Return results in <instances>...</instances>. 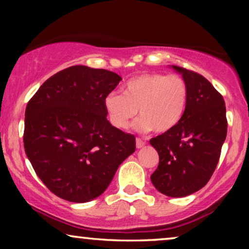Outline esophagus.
<instances>
[{
    "mask_svg": "<svg viewBox=\"0 0 249 249\" xmlns=\"http://www.w3.org/2000/svg\"><path fill=\"white\" fill-rule=\"evenodd\" d=\"M145 144H146V142L142 141V139H141V138L136 139V147H137V148H142L145 146Z\"/></svg>",
    "mask_w": 249,
    "mask_h": 249,
    "instance_id": "obj_1",
    "label": "esophagus"
}]
</instances>
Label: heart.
I'll return each mask as SVG.
<instances>
[{
    "mask_svg": "<svg viewBox=\"0 0 249 249\" xmlns=\"http://www.w3.org/2000/svg\"><path fill=\"white\" fill-rule=\"evenodd\" d=\"M188 98V85L179 74L142 73L129 79L122 93L107 94L104 107L115 128H128L138 112L141 118L135 122L137 130L165 132L181 120Z\"/></svg>",
    "mask_w": 249,
    "mask_h": 249,
    "instance_id": "heart-1",
    "label": "heart"
}]
</instances>
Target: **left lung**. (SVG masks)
Returning <instances> with one entry per match:
<instances>
[{
	"label": "left lung",
	"mask_w": 249,
	"mask_h": 249,
	"mask_svg": "<svg viewBox=\"0 0 249 249\" xmlns=\"http://www.w3.org/2000/svg\"><path fill=\"white\" fill-rule=\"evenodd\" d=\"M189 88L185 114L175 128L152 138L159 153V166L152 183L169 197H185L209 182L219 162L227 137L226 104L206 78L172 66Z\"/></svg>",
	"instance_id": "obj_1"
}]
</instances>
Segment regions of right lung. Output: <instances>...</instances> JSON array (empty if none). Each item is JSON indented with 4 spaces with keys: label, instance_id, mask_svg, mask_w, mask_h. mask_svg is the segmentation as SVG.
<instances>
[{
    "label": "right lung",
    "instance_id": "1",
    "mask_svg": "<svg viewBox=\"0 0 249 249\" xmlns=\"http://www.w3.org/2000/svg\"><path fill=\"white\" fill-rule=\"evenodd\" d=\"M120 80L112 71L73 66L49 78L27 104V158L60 198L72 203L95 199L135 152V136L107 119L104 98Z\"/></svg>",
    "mask_w": 249,
    "mask_h": 249
}]
</instances>
